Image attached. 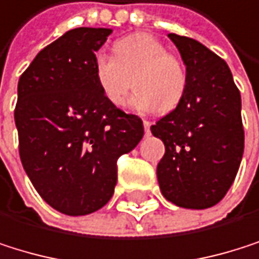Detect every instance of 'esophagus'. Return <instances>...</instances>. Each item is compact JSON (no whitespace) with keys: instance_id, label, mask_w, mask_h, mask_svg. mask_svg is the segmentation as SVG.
Returning a JSON list of instances; mask_svg holds the SVG:
<instances>
[{"instance_id":"obj_1","label":"esophagus","mask_w":259,"mask_h":259,"mask_svg":"<svg viewBox=\"0 0 259 259\" xmlns=\"http://www.w3.org/2000/svg\"><path fill=\"white\" fill-rule=\"evenodd\" d=\"M143 124H144L146 135H149V134H150V125H152V122H150V121H147V119H144V121H143Z\"/></svg>"}]
</instances>
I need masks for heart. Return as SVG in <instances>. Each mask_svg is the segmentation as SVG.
Returning a JSON list of instances; mask_svg holds the SVG:
<instances>
[{"label":"heart","mask_w":259,"mask_h":259,"mask_svg":"<svg viewBox=\"0 0 259 259\" xmlns=\"http://www.w3.org/2000/svg\"><path fill=\"white\" fill-rule=\"evenodd\" d=\"M113 52L115 57L100 52L94 61L97 84L110 104L124 106L135 73L137 92L131 101L135 109L165 113L181 103L187 72L156 36L146 32L128 35L115 44Z\"/></svg>","instance_id":"1"}]
</instances>
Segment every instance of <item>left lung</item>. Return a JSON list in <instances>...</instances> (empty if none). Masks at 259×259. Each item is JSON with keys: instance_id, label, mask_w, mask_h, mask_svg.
I'll return each instance as SVG.
<instances>
[{"instance_id": "1", "label": "left lung", "mask_w": 259, "mask_h": 259, "mask_svg": "<svg viewBox=\"0 0 259 259\" xmlns=\"http://www.w3.org/2000/svg\"><path fill=\"white\" fill-rule=\"evenodd\" d=\"M187 72L181 103L150 127L165 152L161 193L184 209H207L230 189L244 152L241 95L226 61L196 39L169 33Z\"/></svg>"}]
</instances>
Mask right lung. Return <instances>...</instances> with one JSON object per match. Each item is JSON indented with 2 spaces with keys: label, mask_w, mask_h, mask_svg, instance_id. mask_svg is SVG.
<instances>
[{
  "label": "right lung",
  "mask_w": 259,
  "mask_h": 259,
  "mask_svg": "<svg viewBox=\"0 0 259 259\" xmlns=\"http://www.w3.org/2000/svg\"><path fill=\"white\" fill-rule=\"evenodd\" d=\"M110 29L78 27L44 47L18 81L15 124L23 167L41 198L64 215L106 206L121 155L141 141L140 116L110 104L94 61Z\"/></svg>",
  "instance_id": "add662e5"
}]
</instances>
